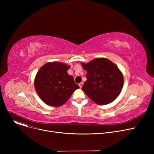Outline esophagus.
Segmentation results:
<instances>
[{
	"label": "esophagus",
	"mask_w": 154,
	"mask_h": 154,
	"mask_svg": "<svg viewBox=\"0 0 154 154\" xmlns=\"http://www.w3.org/2000/svg\"><path fill=\"white\" fill-rule=\"evenodd\" d=\"M79 85L80 88H82V85H83V82H80V83H79Z\"/></svg>",
	"instance_id": "esophagus-1"
}]
</instances>
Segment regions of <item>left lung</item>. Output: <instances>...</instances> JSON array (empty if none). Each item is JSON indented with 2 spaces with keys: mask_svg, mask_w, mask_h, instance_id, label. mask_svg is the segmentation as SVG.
Here are the masks:
<instances>
[{
  "mask_svg": "<svg viewBox=\"0 0 154 154\" xmlns=\"http://www.w3.org/2000/svg\"><path fill=\"white\" fill-rule=\"evenodd\" d=\"M87 73L82 90L99 105L114 101L122 89L124 77L117 66L106 58H97L82 63Z\"/></svg>",
  "mask_w": 154,
  "mask_h": 154,
  "instance_id": "left-lung-1",
  "label": "left lung"
}]
</instances>
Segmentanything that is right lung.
Instances as JSON below:
<instances>
[{"label":"right lung","mask_w":154,"mask_h":154,"mask_svg":"<svg viewBox=\"0 0 154 154\" xmlns=\"http://www.w3.org/2000/svg\"><path fill=\"white\" fill-rule=\"evenodd\" d=\"M69 68L61 62H48L37 73L34 82L36 92L48 106H62L79 88L73 77L67 74Z\"/></svg>","instance_id":"1"}]
</instances>
